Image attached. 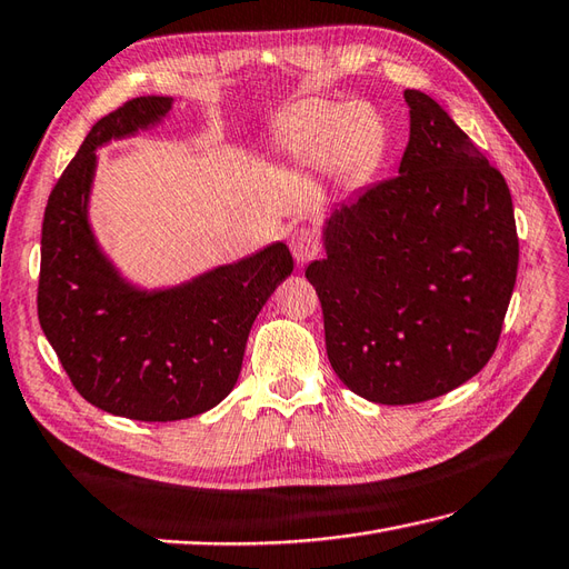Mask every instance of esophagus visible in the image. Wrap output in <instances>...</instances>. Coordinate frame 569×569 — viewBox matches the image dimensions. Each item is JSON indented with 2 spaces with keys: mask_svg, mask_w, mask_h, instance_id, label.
<instances>
[{
  "mask_svg": "<svg viewBox=\"0 0 569 569\" xmlns=\"http://www.w3.org/2000/svg\"><path fill=\"white\" fill-rule=\"evenodd\" d=\"M290 252H293L296 261L306 263L315 257H320L322 247H320V240H317V234L310 228H298L293 234H290Z\"/></svg>",
  "mask_w": 569,
  "mask_h": 569,
  "instance_id": "1",
  "label": "esophagus"
}]
</instances>
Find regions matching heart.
<instances>
[{
    "label": "heart",
    "mask_w": 569,
    "mask_h": 569,
    "mask_svg": "<svg viewBox=\"0 0 569 569\" xmlns=\"http://www.w3.org/2000/svg\"><path fill=\"white\" fill-rule=\"evenodd\" d=\"M290 148L322 157L337 171H359L371 164L382 148V123L366 103L306 101L288 116Z\"/></svg>",
    "instance_id": "b5f03b06"
}]
</instances>
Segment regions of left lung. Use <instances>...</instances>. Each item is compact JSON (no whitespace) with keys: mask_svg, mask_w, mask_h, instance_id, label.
Returning <instances> with one entry per match:
<instances>
[{"mask_svg":"<svg viewBox=\"0 0 569 569\" xmlns=\"http://www.w3.org/2000/svg\"><path fill=\"white\" fill-rule=\"evenodd\" d=\"M400 174L341 203L306 279L322 302L329 363L380 405L463 386L499 345L519 234L501 171L431 97L405 89Z\"/></svg>","mask_w":569,"mask_h":569,"instance_id":"1","label":"left lung"}]
</instances>
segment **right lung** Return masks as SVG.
Here are the masks:
<instances>
[{
    "instance_id": "right-lung-1",
    "label": "right lung",
    "mask_w": 569,
    "mask_h": 569,
    "mask_svg": "<svg viewBox=\"0 0 569 569\" xmlns=\"http://www.w3.org/2000/svg\"><path fill=\"white\" fill-rule=\"evenodd\" d=\"M169 97H138L91 126L48 196L38 320L74 390L103 412L177 421L224 400L263 302L293 271L283 242L160 293L128 286L87 222L99 144L160 121Z\"/></svg>"
}]
</instances>
